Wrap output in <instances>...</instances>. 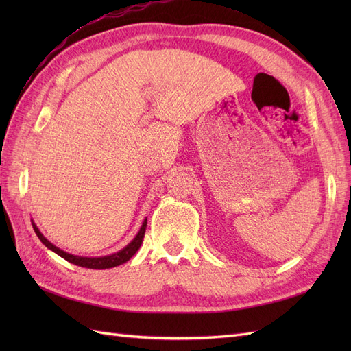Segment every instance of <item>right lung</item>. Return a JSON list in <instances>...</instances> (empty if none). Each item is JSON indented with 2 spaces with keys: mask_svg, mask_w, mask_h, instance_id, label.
Listing matches in <instances>:
<instances>
[{
  "mask_svg": "<svg viewBox=\"0 0 351 351\" xmlns=\"http://www.w3.org/2000/svg\"><path fill=\"white\" fill-rule=\"evenodd\" d=\"M146 224H147V219L145 218L143 222H142V227H141L139 231H137V234L134 236V239L129 244H127L125 247H123L121 250L115 252L112 254H107V256L88 258V256H77V254H71V253H67L64 250H61L60 247H57L56 244H52L44 234H42V232L39 231V228L36 227V224L34 222V219H32V226H34V230L36 232V236L39 237V240L44 243L49 250L57 253L58 256L69 261L70 263L77 265V267H82V268H89V269H108V268H114V267H119V265L125 263L127 261H129L133 256V254L137 250H139L141 244L143 241V237H145Z\"/></svg>",
  "mask_w": 351,
  "mask_h": 351,
  "instance_id": "add662e5",
  "label": "right lung"
}]
</instances>
